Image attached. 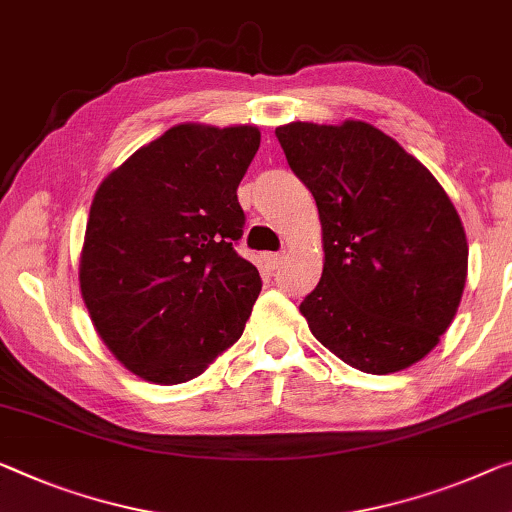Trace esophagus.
<instances>
[{
    "label": "esophagus",
    "mask_w": 512,
    "mask_h": 512,
    "mask_svg": "<svg viewBox=\"0 0 512 512\" xmlns=\"http://www.w3.org/2000/svg\"><path fill=\"white\" fill-rule=\"evenodd\" d=\"M265 263L270 270H277V267L283 263V254H265Z\"/></svg>",
    "instance_id": "esophagus-1"
}]
</instances>
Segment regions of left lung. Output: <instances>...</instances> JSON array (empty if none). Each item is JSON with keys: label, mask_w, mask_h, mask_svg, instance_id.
I'll use <instances>...</instances> for the list:
<instances>
[{"label": "left lung", "mask_w": 512, "mask_h": 512, "mask_svg": "<svg viewBox=\"0 0 512 512\" xmlns=\"http://www.w3.org/2000/svg\"><path fill=\"white\" fill-rule=\"evenodd\" d=\"M309 187L325 265L300 304L311 334L364 373L410 368L439 343L467 281V235L437 178L364 121L277 128Z\"/></svg>", "instance_id": "left-lung-1"}]
</instances>
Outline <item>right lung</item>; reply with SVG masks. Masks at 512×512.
Wrapping results in <instances>:
<instances>
[{
  "label": "right lung",
  "mask_w": 512,
  "mask_h": 512,
  "mask_svg": "<svg viewBox=\"0 0 512 512\" xmlns=\"http://www.w3.org/2000/svg\"><path fill=\"white\" fill-rule=\"evenodd\" d=\"M256 125L180 123L96 190L80 290L102 343L153 384L190 382L238 341L261 277L235 254Z\"/></svg>",
  "instance_id": "right-lung-1"
}]
</instances>
